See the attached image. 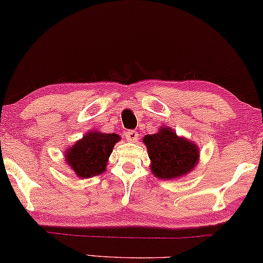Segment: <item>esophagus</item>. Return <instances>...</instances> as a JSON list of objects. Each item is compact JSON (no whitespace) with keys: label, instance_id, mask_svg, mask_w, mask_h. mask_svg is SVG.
<instances>
[{"label":"esophagus","instance_id":"esophagus-1","mask_svg":"<svg viewBox=\"0 0 263 263\" xmlns=\"http://www.w3.org/2000/svg\"><path fill=\"white\" fill-rule=\"evenodd\" d=\"M124 136H125V139H127L128 141H130V142L138 141V139H139L138 132H135V130H128V132H125Z\"/></svg>","mask_w":263,"mask_h":263}]
</instances>
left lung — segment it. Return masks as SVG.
Segmentation results:
<instances>
[{
	"label": "left lung",
	"mask_w": 263,
	"mask_h": 263,
	"mask_svg": "<svg viewBox=\"0 0 263 263\" xmlns=\"http://www.w3.org/2000/svg\"><path fill=\"white\" fill-rule=\"evenodd\" d=\"M144 142L151 159V172L158 179H179L191 173L198 163L199 149L194 142L177 136L169 127L146 135Z\"/></svg>",
	"instance_id": "8db88e82"
}]
</instances>
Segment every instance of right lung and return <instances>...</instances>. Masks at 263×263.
I'll return each instance as SVG.
<instances>
[{"label": "right lung", "mask_w": 263, "mask_h": 263, "mask_svg": "<svg viewBox=\"0 0 263 263\" xmlns=\"http://www.w3.org/2000/svg\"><path fill=\"white\" fill-rule=\"evenodd\" d=\"M119 140L115 133L89 132L65 152V161L81 179L100 175L106 170L108 157Z\"/></svg>", "instance_id": "obj_1"}]
</instances>
